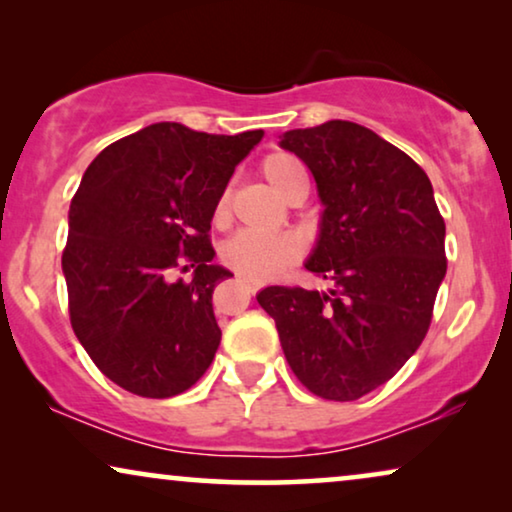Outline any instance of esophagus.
I'll list each match as a JSON object with an SVG mask.
<instances>
[{
    "mask_svg": "<svg viewBox=\"0 0 512 512\" xmlns=\"http://www.w3.org/2000/svg\"><path fill=\"white\" fill-rule=\"evenodd\" d=\"M240 284L244 286V291H247L249 296H254V293H256L258 289H261V284H258V282H251V279H240Z\"/></svg>",
    "mask_w": 512,
    "mask_h": 512,
    "instance_id": "1",
    "label": "esophagus"
}]
</instances>
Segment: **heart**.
I'll list each match as a JSON object with an SVG mask.
<instances>
[{
    "mask_svg": "<svg viewBox=\"0 0 512 512\" xmlns=\"http://www.w3.org/2000/svg\"><path fill=\"white\" fill-rule=\"evenodd\" d=\"M261 172L272 191L277 195L291 193V188L305 181L303 165L291 153L275 151L263 158ZM228 209V193H223L216 205V216H223ZM298 256V244L286 235H263L254 230H242L223 244L221 258L228 268H233L251 279H270L282 272Z\"/></svg>",
    "mask_w": 512,
    "mask_h": 512,
    "instance_id": "obj_1",
    "label": "heart"
}]
</instances>
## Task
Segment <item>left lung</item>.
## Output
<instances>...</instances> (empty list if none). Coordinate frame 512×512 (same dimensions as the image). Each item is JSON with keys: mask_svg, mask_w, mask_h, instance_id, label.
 <instances>
[{"mask_svg": "<svg viewBox=\"0 0 512 512\" xmlns=\"http://www.w3.org/2000/svg\"><path fill=\"white\" fill-rule=\"evenodd\" d=\"M282 146L317 181L324 214L305 268L331 289L268 286L256 298L298 380L326 401H356L426 338L447 270L445 221L422 167L359 123L289 130Z\"/></svg>", "mask_w": 512, "mask_h": 512, "instance_id": "1", "label": "left lung"}]
</instances>
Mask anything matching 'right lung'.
<instances>
[{
  "mask_svg": "<svg viewBox=\"0 0 512 512\" xmlns=\"http://www.w3.org/2000/svg\"><path fill=\"white\" fill-rule=\"evenodd\" d=\"M261 137L153 123L109 144L83 174L62 251L69 321L95 366L130 394L177 396L214 361L212 293L233 275L212 265L209 228ZM181 264L196 268L191 283L171 279Z\"/></svg>",
  "mask_w": 512,
  "mask_h": 512,
  "instance_id": "add662e5",
  "label": "right lung"
}]
</instances>
